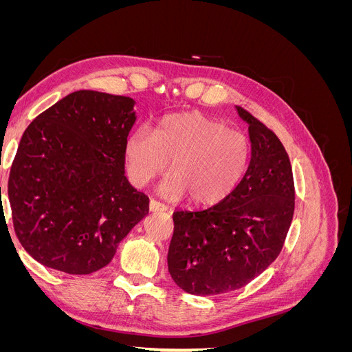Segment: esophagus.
<instances>
[{"label":"esophagus","mask_w":352,"mask_h":352,"mask_svg":"<svg viewBox=\"0 0 352 352\" xmlns=\"http://www.w3.org/2000/svg\"><path fill=\"white\" fill-rule=\"evenodd\" d=\"M166 210H167V207L164 204H162V202H158L155 199L150 201V211L157 212V211H166Z\"/></svg>","instance_id":"1"}]
</instances>
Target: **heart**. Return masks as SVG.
Segmentation results:
<instances>
[{
	"label": "heart",
	"instance_id": "obj_1",
	"mask_svg": "<svg viewBox=\"0 0 352 352\" xmlns=\"http://www.w3.org/2000/svg\"><path fill=\"white\" fill-rule=\"evenodd\" d=\"M251 146L243 133L201 113L167 116L154 136L145 127L126 140L127 175L135 186L173 170L160 185L170 199L186 195L197 206H212L238 188L250 166Z\"/></svg>",
	"mask_w": 352,
	"mask_h": 352
}]
</instances>
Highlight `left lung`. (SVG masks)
Wrapping results in <instances>:
<instances>
[{"instance_id":"left-lung-1","label":"left lung","mask_w":352,"mask_h":352,"mask_svg":"<svg viewBox=\"0 0 352 352\" xmlns=\"http://www.w3.org/2000/svg\"><path fill=\"white\" fill-rule=\"evenodd\" d=\"M251 160L238 188L202 211H176L168 272L192 295L236 291L278 258L291 228L295 188L289 157L267 126L242 107Z\"/></svg>"}]
</instances>
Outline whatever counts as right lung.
I'll list each match as a JSON object with an SVG mask.
<instances>
[{
	"label": "right lung",
	"mask_w": 352,
	"mask_h": 352,
	"mask_svg": "<svg viewBox=\"0 0 352 352\" xmlns=\"http://www.w3.org/2000/svg\"><path fill=\"white\" fill-rule=\"evenodd\" d=\"M135 101L76 91L25 131L10 170L14 232L38 263L69 274L107 265L150 199L124 176Z\"/></svg>",
	"instance_id": "obj_1"
}]
</instances>
